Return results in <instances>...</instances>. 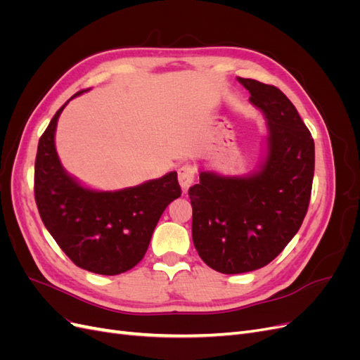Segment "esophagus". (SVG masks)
Wrapping results in <instances>:
<instances>
[{
    "label": "esophagus",
    "instance_id": "obj_1",
    "mask_svg": "<svg viewBox=\"0 0 360 360\" xmlns=\"http://www.w3.org/2000/svg\"><path fill=\"white\" fill-rule=\"evenodd\" d=\"M197 174H198L197 167L189 165V163L179 168V181H180V186H181L183 192H186L192 186V183L195 181V177H197Z\"/></svg>",
    "mask_w": 360,
    "mask_h": 360
}]
</instances>
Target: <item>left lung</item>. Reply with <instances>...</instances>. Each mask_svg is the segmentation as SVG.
<instances>
[{
    "label": "left lung",
    "mask_w": 360,
    "mask_h": 360,
    "mask_svg": "<svg viewBox=\"0 0 360 360\" xmlns=\"http://www.w3.org/2000/svg\"><path fill=\"white\" fill-rule=\"evenodd\" d=\"M269 120L267 158L250 177L200 174L189 188L192 240L204 263L225 275L274 261L307 216L314 179V139L275 85L238 78Z\"/></svg>",
    "instance_id": "obj_1"
}]
</instances>
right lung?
<instances>
[{"label":"right lung","mask_w":360,"mask_h":360,"mask_svg":"<svg viewBox=\"0 0 360 360\" xmlns=\"http://www.w3.org/2000/svg\"><path fill=\"white\" fill-rule=\"evenodd\" d=\"M68 102L39 139L37 209L53 240L76 266L108 276L124 274L144 258L163 210L181 195L177 172L117 192L82 188L61 168L53 144L57 120Z\"/></svg>","instance_id":"add662e5"}]
</instances>
